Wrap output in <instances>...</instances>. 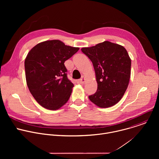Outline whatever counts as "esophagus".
<instances>
[{"label": "esophagus", "mask_w": 159, "mask_h": 159, "mask_svg": "<svg viewBox=\"0 0 159 159\" xmlns=\"http://www.w3.org/2000/svg\"><path fill=\"white\" fill-rule=\"evenodd\" d=\"M78 82H79L80 84H81V85H84V84H85V77L82 76L81 79H80L79 80H78Z\"/></svg>", "instance_id": "obj_1"}]
</instances>
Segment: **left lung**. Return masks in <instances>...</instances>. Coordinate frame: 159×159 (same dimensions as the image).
I'll return each instance as SVG.
<instances>
[{"label":"left lung","mask_w":159,"mask_h":159,"mask_svg":"<svg viewBox=\"0 0 159 159\" xmlns=\"http://www.w3.org/2000/svg\"><path fill=\"white\" fill-rule=\"evenodd\" d=\"M82 52L91 60L96 74L98 89L89 96L90 101L99 107L115 105L123 98L131 75V59L121 45L108 41Z\"/></svg>","instance_id":"1"}]
</instances>
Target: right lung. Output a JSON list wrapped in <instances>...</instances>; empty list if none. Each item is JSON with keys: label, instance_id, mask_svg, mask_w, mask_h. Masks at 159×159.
Returning a JSON list of instances; mask_svg holds the SVG:
<instances>
[{"label": "right lung", "instance_id": "obj_1", "mask_svg": "<svg viewBox=\"0 0 159 159\" xmlns=\"http://www.w3.org/2000/svg\"><path fill=\"white\" fill-rule=\"evenodd\" d=\"M79 50L54 39L38 43L28 53L25 61L27 85L43 107L57 110L69 101L74 84L67 78L64 63Z\"/></svg>", "mask_w": 159, "mask_h": 159}]
</instances>
